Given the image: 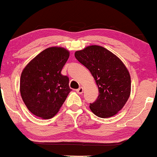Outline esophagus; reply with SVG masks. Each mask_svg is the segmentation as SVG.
<instances>
[{
  "label": "esophagus",
  "instance_id": "34e87169",
  "mask_svg": "<svg viewBox=\"0 0 157 157\" xmlns=\"http://www.w3.org/2000/svg\"><path fill=\"white\" fill-rule=\"evenodd\" d=\"M83 91H84V88L82 87V86H81V87H79L78 90H76V92H78V94H82L83 93Z\"/></svg>",
  "mask_w": 157,
  "mask_h": 157
}]
</instances>
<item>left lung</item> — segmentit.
Returning <instances> with one entry per match:
<instances>
[{
    "instance_id": "8db88e82",
    "label": "left lung",
    "mask_w": 157,
    "mask_h": 157,
    "mask_svg": "<svg viewBox=\"0 0 157 157\" xmlns=\"http://www.w3.org/2000/svg\"><path fill=\"white\" fill-rule=\"evenodd\" d=\"M75 57L90 71L98 85L99 95L90 105L92 113L104 119L117 114L131 92L130 75L124 64L111 52L97 45L76 51Z\"/></svg>"
}]
</instances>
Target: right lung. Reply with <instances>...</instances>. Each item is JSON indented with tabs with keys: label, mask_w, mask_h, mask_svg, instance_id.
<instances>
[{
	"label": "right lung",
	"mask_w": 157,
	"mask_h": 157,
	"mask_svg": "<svg viewBox=\"0 0 157 157\" xmlns=\"http://www.w3.org/2000/svg\"><path fill=\"white\" fill-rule=\"evenodd\" d=\"M69 55L65 48H47L23 69L21 97L28 109L36 117L44 119L55 117L71 91L68 77L61 74Z\"/></svg>",
	"instance_id": "right-lung-1"
}]
</instances>
